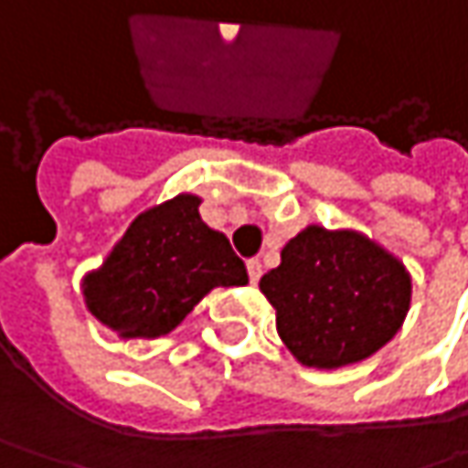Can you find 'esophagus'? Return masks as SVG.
I'll return each mask as SVG.
<instances>
[{
	"instance_id": "esophagus-1",
	"label": "esophagus",
	"mask_w": 468,
	"mask_h": 468,
	"mask_svg": "<svg viewBox=\"0 0 468 468\" xmlns=\"http://www.w3.org/2000/svg\"><path fill=\"white\" fill-rule=\"evenodd\" d=\"M246 271H249V282H251V284H257V282H260V276H262V265H260V260H249V262H246Z\"/></svg>"
}]
</instances>
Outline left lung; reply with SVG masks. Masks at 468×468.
Here are the masks:
<instances>
[{"label": "left lung", "mask_w": 468, "mask_h": 468, "mask_svg": "<svg viewBox=\"0 0 468 468\" xmlns=\"http://www.w3.org/2000/svg\"><path fill=\"white\" fill-rule=\"evenodd\" d=\"M260 290L292 357L325 371L382 349L412 303V276L396 254L357 230L320 225L287 240Z\"/></svg>", "instance_id": "obj_1"}]
</instances>
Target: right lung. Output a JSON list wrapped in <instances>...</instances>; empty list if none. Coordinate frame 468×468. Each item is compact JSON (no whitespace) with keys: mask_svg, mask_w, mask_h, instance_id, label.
<instances>
[{"mask_svg":"<svg viewBox=\"0 0 468 468\" xmlns=\"http://www.w3.org/2000/svg\"><path fill=\"white\" fill-rule=\"evenodd\" d=\"M197 195L145 208L83 276L86 309L119 338H159L214 290L249 282L228 235L200 219Z\"/></svg>","mask_w":468,"mask_h":468,"instance_id":"right-lung-1","label":"right lung"}]
</instances>
